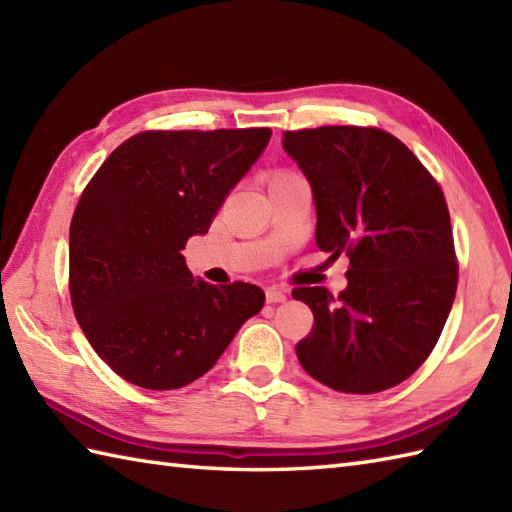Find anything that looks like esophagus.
I'll use <instances>...</instances> for the list:
<instances>
[{"mask_svg":"<svg viewBox=\"0 0 512 512\" xmlns=\"http://www.w3.org/2000/svg\"><path fill=\"white\" fill-rule=\"evenodd\" d=\"M266 301L268 303H284L286 301V292H281L279 288H268L266 290Z\"/></svg>","mask_w":512,"mask_h":512,"instance_id":"1","label":"esophagus"}]
</instances>
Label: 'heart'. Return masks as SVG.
Instances as JSON below:
<instances>
[{
	"label": "heart",
	"instance_id": "heart-1",
	"mask_svg": "<svg viewBox=\"0 0 512 512\" xmlns=\"http://www.w3.org/2000/svg\"><path fill=\"white\" fill-rule=\"evenodd\" d=\"M297 173H292V171H277L273 178H270V182H279V180H288V178H295Z\"/></svg>",
	"mask_w": 512,
	"mask_h": 512
}]
</instances>
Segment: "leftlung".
Here are the masks:
<instances>
[{"instance_id":"left-lung-1","label":"left lung","mask_w":512,"mask_h":512,"mask_svg":"<svg viewBox=\"0 0 512 512\" xmlns=\"http://www.w3.org/2000/svg\"><path fill=\"white\" fill-rule=\"evenodd\" d=\"M314 193L317 246L350 257L347 288H295L314 325L297 343L306 372L345 394L407 380L436 347L458 290L451 217L436 178L378 127L284 132Z\"/></svg>"}]
</instances>
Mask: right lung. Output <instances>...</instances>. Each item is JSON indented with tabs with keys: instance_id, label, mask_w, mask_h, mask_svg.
Returning a JSON list of instances; mask_svg holds the SVG:
<instances>
[{
	"instance_id": "add662e5",
	"label": "right lung",
	"mask_w": 512,
	"mask_h": 512,
	"mask_svg": "<svg viewBox=\"0 0 512 512\" xmlns=\"http://www.w3.org/2000/svg\"><path fill=\"white\" fill-rule=\"evenodd\" d=\"M268 127L149 129L118 145L70 224V299L94 352L127 383L180 389L204 376L264 290L195 279L182 250L209 231Z\"/></svg>"
}]
</instances>
